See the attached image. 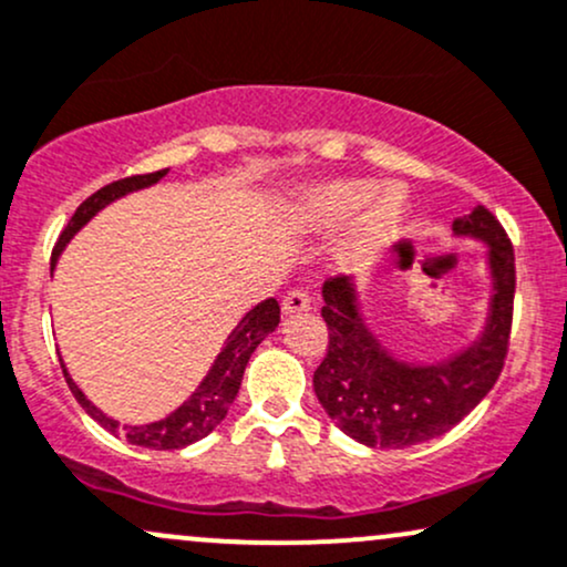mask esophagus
Here are the masks:
<instances>
[{
  "instance_id": "obj_1",
  "label": "esophagus",
  "mask_w": 567,
  "mask_h": 567,
  "mask_svg": "<svg viewBox=\"0 0 567 567\" xmlns=\"http://www.w3.org/2000/svg\"><path fill=\"white\" fill-rule=\"evenodd\" d=\"M312 309V298H309L307 290H293L282 298V315H298L309 312Z\"/></svg>"
}]
</instances>
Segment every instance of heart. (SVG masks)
Returning <instances> with one entry per match:
<instances>
[{
  "mask_svg": "<svg viewBox=\"0 0 567 567\" xmlns=\"http://www.w3.org/2000/svg\"><path fill=\"white\" fill-rule=\"evenodd\" d=\"M406 217L409 196L401 185H374L363 177L317 179L296 202V220L303 231L344 228L339 260L347 269H363L382 258L401 239Z\"/></svg>",
  "mask_w": 567,
  "mask_h": 567,
  "instance_id": "obj_1",
  "label": "heart"
}]
</instances>
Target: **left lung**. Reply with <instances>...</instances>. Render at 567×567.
<instances>
[{
    "instance_id": "left-lung-1",
    "label": "left lung",
    "mask_w": 567,
    "mask_h": 567,
    "mask_svg": "<svg viewBox=\"0 0 567 567\" xmlns=\"http://www.w3.org/2000/svg\"><path fill=\"white\" fill-rule=\"evenodd\" d=\"M452 239L484 247L489 296L478 333L444 358L409 360L390 350L365 315L354 279L322 288L331 344L315 371V395L358 444L403 450L431 441L457 425L501 377L512 331V241L484 207L455 217Z\"/></svg>"
}]
</instances>
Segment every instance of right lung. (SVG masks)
Segmentation results:
<instances>
[{
    "mask_svg": "<svg viewBox=\"0 0 567 567\" xmlns=\"http://www.w3.org/2000/svg\"><path fill=\"white\" fill-rule=\"evenodd\" d=\"M166 174H169V169L117 179V183L104 185V188H99L93 196L85 198V202L74 209L72 220L66 223V228L61 231L59 241H55L51 269H55V264H59V255L66 250V245H70L74 236L83 231V228L89 226L93 217L102 213L104 207L115 204L117 198L132 196V193H136V190L153 188V185L161 183ZM277 326H279L277 298H266V301L255 303L250 312H245V317L236 322L234 331L226 336L220 352H217V358L213 360V365H209V371L204 374L202 382L196 384V390H193V393L185 398V401L179 403L174 412L161 416V420H155V422H145V425H121L115 416L104 414L102 409L93 406V403L89 401V395H85L83 390L78 388V382L70 377L66 365H64V377H66V384H70L72 395L78 398L80 406L85 409V414H91L93 420L104 427V431L123 435L128 444L145 446V450H158V452L183 450V446H188V444H193V441H198V439H204V435L213 433L215 427L226 420L228 409H231L234 398H236V393H239V384H241V377H245L247 360H250L255 347H258L266 336L277 331Z\"/></svg>",
    "mask_w": 567,
    "mask_h": 567,
    "instance_id": "obj_1",
    "label": "right lung"
}]
</instances>
